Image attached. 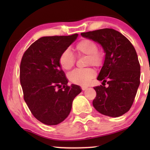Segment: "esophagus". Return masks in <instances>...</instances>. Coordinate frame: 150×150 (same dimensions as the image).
Here are the masks:
<instances>
[{
    "mask_svg": "<svg viewBox=\"0 0 150 150\" xmlns=\"http://www.w3.org/2000/svg\"><path fill=\"white\" fill-rule=\"evenodd\" d=\"M81 89H82V90H83V91H85V89H87V87H86V86H82Z\"/></svg>",
    "mask_w": 150,
    "mask_h": 150,
    "instance_id": "1",
    "label": "esophagus"
}]
</instances>
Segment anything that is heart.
<instances>
[{"instance_id":"1","label":"heart","mask_w":150,"mask_h":150,"mask_svg":"<svg viewBox=\"0 0 150 150\" xmlns=\"http://www.w3.org/2000/svg\"><path fill=\"white\" fill-rule=\"evenodd\" d=\"M79 54L88 56L87 64L100 66L103 63L104 56L98 51L97 43L89 39H85L78 43L76 46ZM59 63L65 70H69L75 64V57L69 49H66L59 57ZM95 75V71L91 68L76 69L69 74L68 79L71 83L76 85H86L89 84Z\"/></svg>"}]
</instances>
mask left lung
Returning <instances> with one entry per match:
<instances>
[{"label": "left lung", "mask_w": 150, "mask_h": 150, "mask_svg": "<svg viewBox=\"0 0 150 150\" xmlns=\"http://www.w3.org/2000/svg\"><path fill=\"white\" fill-rule=\"evenodd\" d=\"M81 35L101 45L105 53L97 78L104 85L94 87L97 95L93 106L104 115H123L132 106L140 84L141 67L134 46L121 33L112 28ZM105 82L109 85L107 88Z\"/></svg>", "instance_id": "left-lung-1"}]
</instances>
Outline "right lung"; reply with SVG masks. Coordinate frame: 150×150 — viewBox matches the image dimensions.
Here are the masks:
<instances>
[{"label": "right lung", "mask_w": 150, "mask_h": 150, "mask_svg": "<svg viewBox=\"0 0 150 150\" xmlns=\"http://www.w3.org/2000/svg\"><path fill=\"white\" fill-rule=\"evenodd\" d=\"M79 35L42 37L30 45L20 63V79L24 101L37 120L49 126L64 121L72 102L81 93L80 86H67L59 63L61 53Z\"/></svg>", "instance_id": "1"}]
</instances>
